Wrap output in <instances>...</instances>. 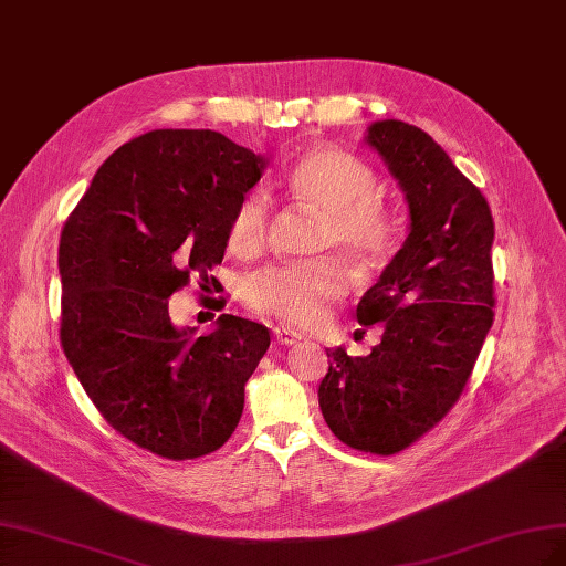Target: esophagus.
Segmentation results:
<instances>
[{"mask_svg":"<svg viewBox=\"0 0 566 566\" xmlns=\"http://www.w3.org/2000/svg\"><path fill=\"white\" fill-rule=\"evenodd\" d=\"M275 343L277 345H284V347H291V345H296V343H301V333H294V331H289V328H275Z\"/></svg>","mask_w":566,"mask_h":566,"instance_id":"obj_1","label":"esophagus"}]
</instances>
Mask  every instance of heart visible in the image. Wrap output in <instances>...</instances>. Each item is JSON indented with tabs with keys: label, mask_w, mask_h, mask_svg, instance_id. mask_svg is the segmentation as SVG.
<instances>
[{
	"label": "heart",
	"mask_w": 566,
	"mask_h": 566,
	"mask_svg": "<svg viewBox=\"0 0 566 566\" xmlns=\"http://www.w3.org/2000/svg\"><path fill=\"white\" fill-rule=\"evenodd\" d=\"M289 188L326 214L322 244H336L354 259H373L389 242V221L375 202L378 177L361 158L333 146L312 149L289 172ZM268 198L263 191L244 193L230 212L226 240L233 254L256 256L268 233ZM347 291L340 263L294 261L275 263L249 275L242 289L244 303L289 326L312 328L326 319L331 305Z\"/></svg>",
	"instance_id": "heart-1"
}]
</instances>
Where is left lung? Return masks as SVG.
I'll return each mask as SVG.
<instances>
[{"instance_id": "1", "label": "left lung", "mask_w": 566, "mask_h": 566, "mask_svg": "<svg viewBox=\"0 0 566 566\" xmlns=\"http://www.w3.org/2000/svg\"><path fill=\"white\" fill-rule=\"evenodd\" d=\"M366 142L406 193L410 233L357 305L359 324H382V343L354 359L326 349L319 408L345 446L394 454L441 422L471 378L494 319V221L424 130L375 120Z\"/></svg>"}]
</instances>
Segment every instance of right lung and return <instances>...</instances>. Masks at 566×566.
Listing matches in <instances>:
<instances>
[{"label": "right lung", "mask_w": 566, "mask_h": 566, "mask_svg": "<svg viewBox=\"0 0 566 566\" xmlns=\"http://www.w3.org/2000/svg\"><path fill=\"white\" fill-rule=\"evenodd\" d=\"M263 170L221 133L151 130L99 165L62 228V349L104 420L158 457L219 450L270 347L263 324L221 315L198 336L167 310L191 277L219 291L230 212Z\"/></svg>", "instance_id": "right-lung-1"}]
</instances>
